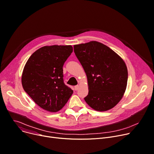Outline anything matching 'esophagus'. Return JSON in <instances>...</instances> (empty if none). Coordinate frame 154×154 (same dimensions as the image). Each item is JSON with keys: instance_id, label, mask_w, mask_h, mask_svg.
<instances>
[{"instance_id": "1", "label": "esophagus", "mask_w": 154, "mask_h": 154, "mask_svg": "<svg viewBox=\"0 0 154 154\" xmlns=\"http://www.w3.org/2000/svg\"><path fill=\"white\" fill-rule=\"evenodd\" d=\"M78 89H79V86L78 85H76V86H75V91H77Z\"/></svg>"}]
</instances>
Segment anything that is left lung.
Here are the masks:
<instances>
[{"mask_svg":"<svg viewBox=\"0 0 154 154\" xmlns=\"http://www.w3.org/2000/svg\"><path fill=\"white\" fill-rule=\"evenodd\" d=\"M74 52L88 78L86 102L96 111L113 108L126 89L128 69L124 60L109 47L97 41L75 45Z\"/></svg>","mask_w":154,"mask_h":154,"instance_id":"left-lung-1","label":"left lung"}]
</instances>
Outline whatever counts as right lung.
<instances>
[{"label":"right lung","instance_id":"right-lung-1","mask_svg":"<svg viewBox=\"0 0 154 154\" xmlns=\"http://www.w3.org/2000/svg\"><path fill=\"white\" fill-rule=\"evenodd\" d=\"M72 52V45L44 46L25 64L21 76L23 89L45 110H61L73 93L63 79V66Z\"/></svg>","mask_w":154,"mask_h":154}]
</instances>
